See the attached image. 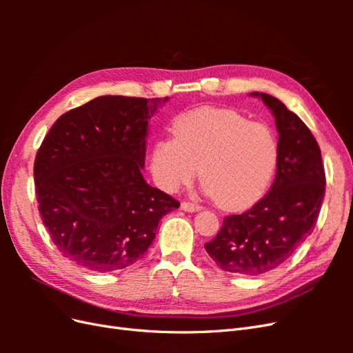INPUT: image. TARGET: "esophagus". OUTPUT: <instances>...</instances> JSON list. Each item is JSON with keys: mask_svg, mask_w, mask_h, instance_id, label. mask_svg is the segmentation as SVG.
Instances as JSON below:
<instances>
[{"mask_svg": "<svg viewBox=\"0 0 353 353\" xmlns=\"http://www.w3.org/2000/svg\"><path fill=\"white\" fill-rule=\"evenodd\" d=\"M181 209L185 210V212H197V210H200L201 208H200L199 205H196V203L183 201V203H181Z\"/></svg>", "mask_w": 353, "mask_h": 353, "instance_id": "obj_1", "label": "esophagus"}]
</instances>
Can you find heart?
I'll return each mask as SVG.
<instances>
[{
	"mask_svg": "<svg viewBox=\"0 0 353 353\" xmlns=\"http://www.w3.org/2000/svg\"><path fill=\"white\" fill-rule=\"evenodd\" d=\"M172 137L159 138L150 152V172L159 188L175 193L197 174L205 193L240 210L268 190L279 163L272 128L231 109L197 108L175 116Z\"/></svg>",
	"mask_w": 353,
	"mask_h": 353,
	"instance_id": "1",
	"label": "heart"
}]
</instances>
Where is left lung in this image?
<instances>
[{
  "label": "left lung",
  "instance_id": "8db88e82",
  "mask_svg": "<svg viewBox=\"0 0 353 353\" xmlns=\"http://www.w3.org/2000/svg\"><path fill=\"white\" fill-rule=\"evenodd\" d=\"M250 95L262 99L275 117L276 175L270 193L248 212L223 219L205 249L223 271L256 276L284 263L311 236L325 194V174L319 145L301 117L270 94Z\"/></svg>",
  "mask_w": 353,
  "mask_h": 353
}]
</instances>
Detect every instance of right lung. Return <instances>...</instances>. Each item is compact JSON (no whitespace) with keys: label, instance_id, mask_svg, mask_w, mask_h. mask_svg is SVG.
<instances>
[{"label":"right lung","instance_id":"1","mask_svg":"<svg viewBox=\"0 0 353 353\" xmlns=\"http://www.w3.org/2000/svg\"><path fill=\"white\" fill-rule=\"evenodd\" d=\"M169 99L101 95L61 114L37 153L44 225L61 254L112 272L140 261L179 201L143 176L148 121Z\"/></svg>","mask_w":353,"mask_h":353}]
</instances>
